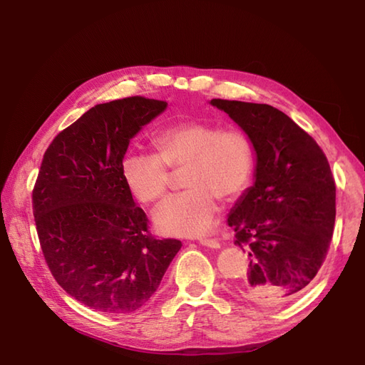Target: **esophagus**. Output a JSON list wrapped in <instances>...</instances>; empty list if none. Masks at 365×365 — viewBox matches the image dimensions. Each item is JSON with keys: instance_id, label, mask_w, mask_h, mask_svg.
<instances>
[{"instance_id": "esophagus-1", "label": "esophagus", "mask_w": 365, "mask_h": 365, "mask_svg": "<svg viewBox=\"0 0 365 365\" xmlns=\"http://www.w3.org/2000/svg\"><path fill=\"white\" fill-rule=\"evenodd\" d=\"M199 243L205 247H212V250H218V247H221L220 242H216V240H210V238H200Z\"/></svg>"}]
</instances>
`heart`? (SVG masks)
<instances>
[{"instance_id":"1","label":"heart","mask_w":365,"mask_h":365,"mask_svg":"<svg viewBox=\"0 0 365 365\" xmlns=\"http://www.w3.org/2000/svg\"><path fill=\"white\" fill-rule=\"evenodd\" d=\"M153 153L130 152L122 158V178L139 202L166 195L170 169H183L188 191L166 199L153 213L158 232L197 237L210 232L220 215L218 199L230 200L250 182L252 144L243 131L221 130L208 122H178L160 131Z\"/></svg>"}]
</instances>
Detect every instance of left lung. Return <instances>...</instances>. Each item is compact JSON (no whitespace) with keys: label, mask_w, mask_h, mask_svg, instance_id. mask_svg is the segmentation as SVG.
Here are the masks:
<instances>
[{"label":"left lung","mask_w":365,"mask_h":365,"mask_svg":"<svg viewBox=\"0 0 365 365\" xmlns=\"http://www.w3.org/2000/svg\"><path fill=\"white\" fill-rule=\"evenodd\" d=\"M210 105L229 114L255 153L254 185L227 218L235 245L246 246L251 259L237 292L254 304H282L311 284L327 259L336 221L329 163L277 108L221 98Z\"/></svg>","instance_id":"obj_1"}]
</instances>
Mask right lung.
I'll list each match as a JSON object with an SVG mask.
<instances>
[{
  "label": "right lung",
  "mask_w": 365,
  "mask_h": 365,
  "mask_svg": "<svg viewBox=\"0 0 365 365\" xmlns=\"http://www.w3.org/2000/svg\"><path fill=\"white\" fill-rule=\"evenodd\" d=\"M166 108L144 97L96 105L43 153L33 191L43 257L56 282L98 312L143 307L182 247L150 235L120 170L131 139Z\"/></svg>",
  "instance_id": "right-lung-1"
}]
</instances>
